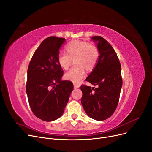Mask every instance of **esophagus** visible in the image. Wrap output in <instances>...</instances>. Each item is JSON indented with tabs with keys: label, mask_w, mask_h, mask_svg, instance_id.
Returning a JSON list of instances; mask_svg holds the SVG:
<instances>
[{
	"label": "esophagus",
	"mask_w": 152,
	"mask_h": 152,
	"mask_svg": "<svg viewBox=\"0 0 152 152\" xmlns=\"http://www.w3.org/2000/svg\"><path fill=\"white\" fill-rule=\"evenodd\" d=\"M74 88H78L80 87V86L78 85V84H76V83H74Z\"/></svg>",
	"instance_id": "1"
}]
</instances>
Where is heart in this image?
<instances>
[{
	"instance_id": "obj_1",
	"label": "heart",
	"mask_w": 152,
	"mask_h": 152,
	"mask_svg": "<svg viewBox=\"0 0 152 152\" xmlns=\"http://www.w3.org/2000/svg\"><path fill=\"white\" fill-rule=\"evenodd\" d=\"M65 52L58 53L57 60L59 65L67 70L72 64H76L65 74L67 80L79 83L86 75V70H90L96 65L99 58V51L92 44L83 41H73L65 46Z\"/></svg>"
}]
</instances>
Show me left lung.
Listing matches in <instances>:
<instances>
[{
    "label": "left lung",
    "instance_id": "obj_1",
    "mask_svg": "<svg viewBox=\"0 0 152 152\" xmlns=\"http://www.w3.org/2000/svg\"><path fill=\"white\" fill-rule=\"evenodd\" d=\"M97 45L99 56L97 65L86 79L97 87L82 85V105L90 118L103 121L116 110L123 85L121 66L116 51L101 36H92Z\"/></svg>",
    "mask_w": 152,
    "mask_h": 152
}]
</instances>
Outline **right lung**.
<instances>
[{
	"label": "right lung",
	"mask_w": 152,
	"mask_h": 152,
	"mask_svg": "<svg viewBox=\"0 0 152 152\" xmlns=\"http://www.w3.org/2000/svg\"><path fill=\"white\" fill-rule=\"evenodd\" d=\"M65 38L50 36L34 52L28 69L26 91L31 111L45 121L61 116L74 89L73 83L61 80L64 71L57 57Z\"/></svg>",
	"instance_id": "obj_1"
}]
</instances>
